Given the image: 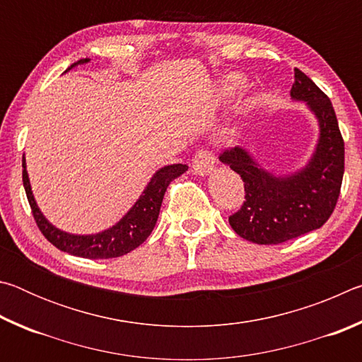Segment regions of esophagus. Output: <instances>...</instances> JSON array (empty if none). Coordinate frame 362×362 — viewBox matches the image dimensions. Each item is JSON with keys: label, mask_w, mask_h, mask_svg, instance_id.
Here are the masks:
<instances>
[{"label": "esophagus", "mask_w": 362, "mask_h": 362, "mask_svg": "<svg viewBox=\"0 0 362 362\" xmlns=\"http://www.w3.org/2000/svg\"><path fill=\"white\" fill-rule=\"evenodd\" d=\"M216 166V156L209 150H199L193 156V170L198 175H207Z\"/></svg>", "instance_id": "34e87169"}]
</instances>
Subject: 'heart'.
<instances>
[{"instance_id": "heart-1", "label": "heart", "mask_w": 362, "mask_h": 362, "mask_svg": "<svg viewBox=\"0 0 362 362\" xmlns=\"http://www.w3.org/2000/svg\"><path fill=\"white\" fill-rule=\"evenodd\" d=\"M238 83H240V81H238V79H231V81H230V89H235L236 86H238Z\"/></svg>"}]
</instances>
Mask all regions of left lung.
I'll return each instance as SVG.
<instances>
[{
	"label": "left lung",
	"mask_w": 362,
	"mask_h": 362,
	"mask_svg": "<svg viewBox=\"0 0 362 362\" xmlns=\"http://www.w3.org/2000/svg\"><path fill=\"white\" fill-rule=\"evenodd\" d=\"M291 95L308 103L320 121V142L308 166L289 177H274L238 146L218 156L244 182L243 206L228 222L238 235L255 244H279L321 228L340 196L345 144L332 102L298 69Z\"/></svg>",
	"instance_id": "left-lung-1"
}]
</instances>
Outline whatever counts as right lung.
I'll return each mask as SVG.
<instances>
[{
    "label": "right lung",
    "mask_w": 362,
    "mask_h": 362,
    "mask_svg": "<svg viewBox=\"0 0 362 362\" xmlns=\"http://www.w3.org/2000/svg\"><path fill=\"white\" fill-rule=\"evenodd\" d=\"M86 62H89V59L78 60L70 69L78 64ZM22 168L23 188H25L28 204L32 207L33 218L40 231L52 246L71 255L84 257V259H113V257H121L139 247L150 236L153 228H155L164 193H166L169 183L188 170L187 164H173V166L159 169L144 189V193L140 194L137 203L134 204L132 209L118 223L110 230L97 233V235L78 236L60 231L47 222L35 203L25 169V158H22Z\"/></svg>",
    "instance_id": "1"
}]
</instances>
